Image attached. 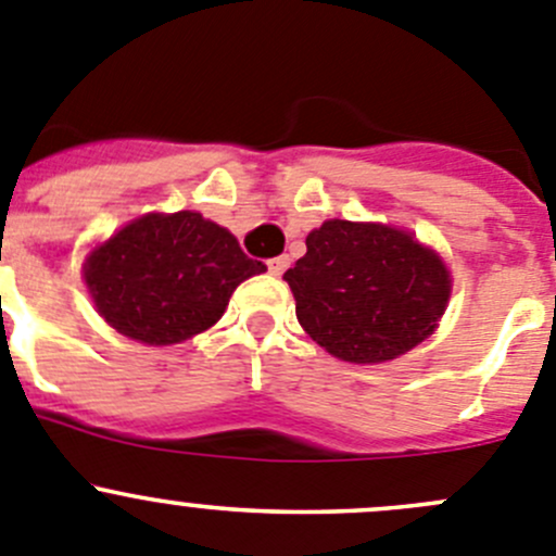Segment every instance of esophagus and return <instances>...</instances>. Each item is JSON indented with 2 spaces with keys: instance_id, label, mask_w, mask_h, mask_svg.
Returning <instances> with one entry per match:
<instances>
[{
  "instance_id": "1",
  "label": "esophagus",
  "mask_w": 556,
  "mask_h": 556,
  "mask_svg": "<svg viewBox=\"0 0 556 556\" xmlns=\"http://www.w3.org/2000/svg\"><path fill=\"white\" fill-rule=\"evenodd\" d=\"M267 267H269V273H273V275H283V273H287V267H289V256L269 258Z\"/></svg>"
}]
</instances>
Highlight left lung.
<instances>
[{
	"mask_svg": "<svg viewBox=\"0 0 556 556\" xmlns=\"http://www.w3.org/2000/svg\"><path fill=\"white\" fill-rule=\"evenodd\" d=\"M283 273L303 330L357 366L395 361L426 341L451 300V269L412 231L325 220Z\"/></svg>",
	"mask_w": 556,
	"mask_h": 556,
	"instance_id": "1",
	"label": "left lung"
}]
</instances>
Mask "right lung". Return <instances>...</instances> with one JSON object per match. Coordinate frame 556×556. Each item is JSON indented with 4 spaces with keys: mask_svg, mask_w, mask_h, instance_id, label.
<instances>
[{
    "mask_svg": "<svg viewBox=\"0 0 556 556\" xmlns=\"http://www.w3.org/2000/svg\"><path fill=\"white\" fill-rule=\"evenodd\" d=\"M264 269L229 229L182 210L141 215L100 242L84 262V281L116 332L168 346L210 330L231 292Z\"/></svg>",
    "mask_w": 556,
    "mask_h": 556,
    "instance_id": "add662e5",
    "label": "right lung"
}]
</instances>
